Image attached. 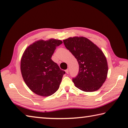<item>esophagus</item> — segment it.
<instances>
[{"mask_svg":"<svg viewBox=\"0 0 128 128\" xmlns=\"http://www.w3.org/2000/svg\"><path fill=\"white\" fill-rule=\"evenodd\" d=\"M66 74H68L69 73V70H68V69H66Z\"/></svg>","mask_w":128,"mask_h":128,"instance_id":"esophagus-1","label":"esophagus"}]
</instances>
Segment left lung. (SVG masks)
I'll list each match as a JSON object with an SVG mask.
<instances>
[{
  "label": "left lung",
  "instance_id": "8db88e82",
  "mask_svg": "<svg viewBox=\"0 0 128 128\" xmlns=\"http://www.w3.org/2000/svg\"><path fill=\"white\" fill-rule=\"evenodd\" d=\"M66 48L77 60L78 73L72 80L75 86L84 92L98 90L106 80L108 66L103 52L84 37L63 40Z\"/></svg>",
  "mask_w": 128,
  "mask_h": 128
}]
</instances>
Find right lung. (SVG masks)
I'll return each instance as SVG.
<instances>
[{"instance_id": "right-lung-1", "label": "right lung", "mask_w": 128, "mask_h": 128, "mask_svg": "<svg viewBox=\"0 0 128 128\" xmlns=\"http://www.w3.org/2000/svg\"><path fill=\"white\" fill-rule=\"evenodd\" d=\"M61 40H39L29 46L23 54L20 70L26 84L34 94L49 96L56 92L66 73L52 60Z\"/></svg>"}]
</instances>
